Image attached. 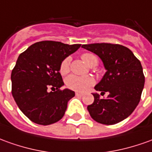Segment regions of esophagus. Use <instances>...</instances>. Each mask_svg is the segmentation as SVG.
Returning <instances> with one entry per match:
<instances>
[{
    "mask_svg": "<svg viewBox=\"0 0 152 152\" xmlns=\"http://www.w3.org/2000/svg\"><path fill=\"white\" fill-rule=\"evenodd\" d=\"M75 95L78 96V97H82V96H83V93H80V92H76V93H75Z\"/></svg>",
    "mask_w": 152,
    "mask_h": 152,
    "instance_id": "esophagus-1",
    "label": "esophagus"
}]
</instances>
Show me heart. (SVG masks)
<instances>
[{
  "mask_svg": "<svg viewBox=\"0 0 152 152\" xmlns=\"http://www.w3.org/2000/svg\"><path fill=\"white\" fill-rule=\"evenodd\" d=\"M81 58L83 61L91 67L97 65L98 64V58L94 54L89 53H84L81 55ZM70 61L71 57L67 56L62 60L59 65V73L64 75L69 72L70 69ZM94 79L91 76H77V75H69L65 79V85L69 89L78 91V92H84L88 89L92 85H94Z\"/></svg>",
  "mask_w": 152,
  "mask_h": 152,
  "instance_id": "b5f03b06",
  "label": "heart"
}]
</instances>
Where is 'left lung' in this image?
Returning a JSON list of instances; mask_svg holds the SVG:
<instances>
[{"label":"left lung","instance_id":"8db88e82","mask_svg":"<svg viewBox=\"0 0 152 152\" xmlns=\"http://www.w3.org/2000/svg\"><path fill=\"white\" fill-rule=\"evenodd\" d=\"M82 47L98 55L107 69L94 88L109 94L101 99L93 94L94 102L88 106L91 118L105 125L122 122L132 113L141 99L145 76L140 60L128 48L118 44L96 43Z\"/></svg>","mask_w":152,"mask_h":152}]
</instances>
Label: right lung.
Wrapping results in <instances>:
<instances>
[{
    "mask_svg": "<svg viewBox=\"0 0 152 152\" xmlns=\"http://www.w3.org/2000/svg\"><path fill=\"white\" fill-rule=\"evenodd\" d=\"M81 45L52 40L34 43L19 55L11 72V93L17 106L31 122L50 125L64 117L74 91L64 85L59 65ZM51 88L52 92H48ZM54 92H53V90Z\"/></svg>",
    "mask_w": 152,
    "mask_h": 152,
    "instance_id": "obj_1",
    "label": "right lung"
}]
</instances>
